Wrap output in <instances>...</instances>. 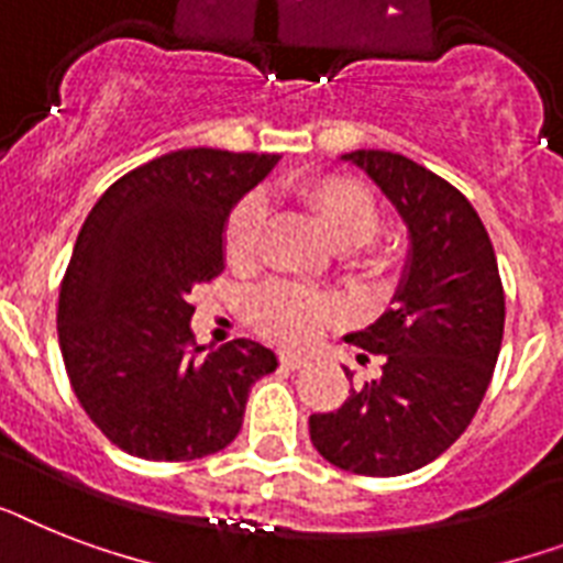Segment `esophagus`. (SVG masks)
<instances>
[{
  "label": "esophagus",
  "mask_w": 563,
  "mask_h": 563,
  "mask_svg": "<svg viewBox=\"0 0 563 563\" xmlns=\"http://www.w3.org/2000/svg\"><path fill=\"white\" fill-rule=\"evenodd\" d=\"M280 364L286 369H300V367H306V364H309V358H306V355H300V353H291V350H283Z\"/></svg>",
  "instance_id": "esophagus-1"
}]
</instances>
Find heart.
<instances>
[{
    "label": "heart",
    "instance_id": "obj_1",
    "mask_svg": "<svg viewBox=\"0 0 563 563\" xmlns=\"http://www.w3.org/2000/svg\"><path fill=\"white\" fill-rule=\"evenodd\" d=\"M295 196L312 213L314 225L321 228L335 249H358L378 228L376 199L367 187L344 176H309L295 185ZM266 208L260 196H249L234 208L225 225V260L236 272H251L260 257V236H263ZM385 251H369L361 257V266L378 274L387 268ZM251 318L263 335L277 344L303 346L321 335L335 321V303L327 295L291 283H272L260 289L251 300Z\"/></svg>",
    "mask_w": 563,
    "mask_h": 563
}]
</instances>
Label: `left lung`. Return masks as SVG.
Masks as SVG:
<instances>
[{
  "label": "left lung",
  "instance_id": "1",
  "mask_svg": "<svg viewBox=\"0 0 563 563\" xmlns=\"http://www.w3.org/2000/svg\"><path fill=\"white\" fill-rule=\"evenodd\" d=\"M341 162L367 173L396 208L408 257L390 309L346 335L382 355V376L332 413L309 416V437L344 472L399 477L433 463L477 413L504 341V286L477 210L445 178L385 150Z\"/></svg>",
  "mask_w": 563,
  "mask_h": 563
}]
</instances>
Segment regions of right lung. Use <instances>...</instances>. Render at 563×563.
<instances>
[{
	"instance_id": "add662e5",
	"label": "right lung",
	"mask_w": 563,
	"mask_h": 563,
	"mask_svg": "<svg viewBox=\"0 0 563 563\" xmlns=\"http://www.w3.org/2000/svg\"><path fill=\"white\" fill-rule=\"evenodd\" d=\"M280 155L178 150L126 173L77 234L57 332L91 422L126 454L178 463L217 454L242 428L268 346L194 341L196 283L225 268V225Z\"/></svg>"
}]
</instances>
